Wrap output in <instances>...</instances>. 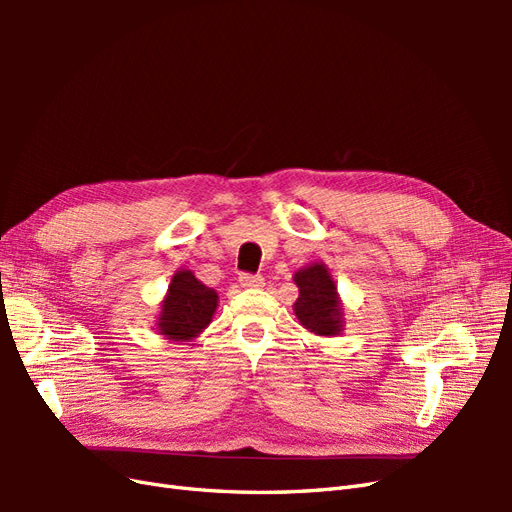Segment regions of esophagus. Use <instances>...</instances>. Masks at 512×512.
Here are the masks:
<instances>
[{
    "instance_id": "1",
    "label": "esophagus",
    "mask_w": 512,
    "mask_h": 512,
    "mask_svg": "<svg viewBox=\"0 0 512 512\" xmlns=\"http://www.w3.org/2000/svg\"><path fill=\"white\" fill-rule=\"evenodd\" d=\"M239 282L243 288H260L262 284H265V280H262V275H254V273H243L239 277Z\"/></svg>"
}]
</instances>
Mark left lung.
I'll list each match as a JSON object with an SVG mask.
<instances>
[{"label": "left lung", "instance_id": "obj_1", "mask_svg": "<svg viewBox=\"0 0 512 512\" xmlns=\"http://www.w3.org/2000/svg\"><path fill=\"white\" fill-rule=\"evenodd\" d=\"M299 286V299L294 314L305 329L318 335H337L342 331V307H339L337 288L324 265H309L294 273Z\"/></svg>", "mask_w": 512, "mask_h": 512}]
</instances>
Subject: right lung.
<instances>
[{
	"mask_svg": "<svg viewBox=\"0 0 512 512\" xmlns=\"http://www.w3.org/2000/svg\"><path fill=\"white\" fill-rule=\"evenodd\" d=\"M215 307L218 292L198 282L192 271H179L162 301L158 331L175 342H188L211 322Z\"/></svg>",
	"mask_w": 512,
	"mask_h": 512,
	"instance_id": "1",
	"label": "right lung"
}]
</instances>
